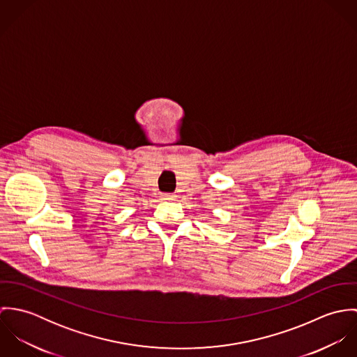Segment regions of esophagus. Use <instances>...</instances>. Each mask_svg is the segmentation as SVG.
I'll use <instances>...</instances> for the list:
<instances>
[{
  "mask_svg": "<svg viewBox=\"0 0 357 357\" xmlns=\"http://www.w3.org/2000/svg\"><path fill=\"white\" fill-rule=\"evenodd\" d=\"M160 198H162V201L172 202V201H174V199H176V195H174V194H163Z\"/></svg>",
  "mask_w": 357,
  "mask_h": 357,
  "instance_id": "1",
  "label": "esophagus"
}]
</instances>
